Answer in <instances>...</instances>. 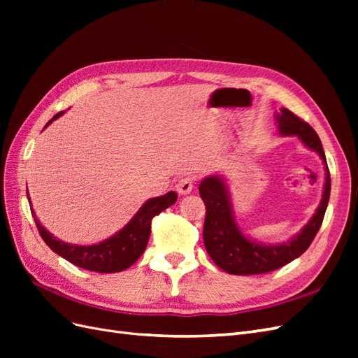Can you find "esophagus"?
<instances>
[{
  "mask_svg": "<svg viewBox=\"0 0 358 358\" xmlns=\"http://www.w3.org/2000/svg\"><path fill=\"white\" fill-rule=\"evenodd\" d=\"M194 188V178H182L176 183V191L179 192V196H187Z\"/></svg>",
  "mask_w": 358,
  "mask_h": 358,
  "instance_id": "1",
  "label": "esophagus"
}]
</instances>
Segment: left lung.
I'll list each match as a JSON object with an SVG mask.
<instances>
[{
    "mask_svg": "<svg viewBox=\"0 0 358 358\" xmlns=\"http://www.w3.org/2000/svg\"><path fill=\"white\" fill-rule=\"evenodd\" d=\"M278 129L282 136H296L306 148L315 150L326 166V183L317 212L292 239L264 245L248 237L234 222L229 188L221 176H208L200 183V197L206 206L203 241L213 263L230 275H262L282 267L306 251L320 230L330 199V171L321 140L308 122L288 109L276 115Z\"/></svg>",
    "mask_w": 358,
    "mask_h": 358,
    "instance_id": "1",
    "label": "left lung"
}]
</instances>
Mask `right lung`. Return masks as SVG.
I'll list each match as a JSON object with an SVG mask.
<instances>
[{"label":"right lung","mask_w":358,"mask_h":358,"mask_svg":"<svg viewBox=\"0 0 358 358\" xmlns=\"http://www.w3.org/2000/svg\"><path fill=\"white\" fill-rule=\"evenodd\" d=\"M62 113L64 112H59L53 116L46 124V127L52 121H55V119L59 117ZM27 197L31 204L28 189ZM176 200L178 194L175 191H169L161 197L149 199L122 230H119L116 234L109 237V239L91 246L71 245L57 239V237H53V234H50L45 227L38 222L34 210L31 212L32 216H34V221L37 224V230L41 236V239L46 242V245L53 252H57L62 258H66L67 262L85 270H91V272L99 273H116L122 272V270L128 268L129 266H133L140 258V255L145 252L150 236V222H152L154 216L170 208L171 204H175Z\"/></svg>","instance_id":"1"}]
</instances>
